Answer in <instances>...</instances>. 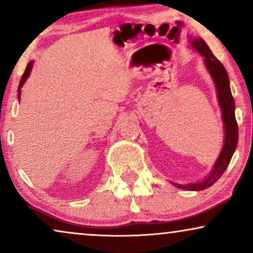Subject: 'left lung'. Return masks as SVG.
Instances as JSON below:
<instances>
[{
    "instance_id": "left-lung-1",
    "label": "left lung",
    "mask_w": 253,
    "mask_h": 253,
    "mask_svg": "<svg viewBox=\"0 0 253 253\" xmlns=\"http://www.w3.org/2000/svg\"><path fill=\"white\" fill-rule=\"evenodd\" d=\"M189 42L192 49L197 50L202 56H204V63H205L207 71L210 72L214 85H215L216 96L221 109L224 131L222 148H221L219 157L214 162L210 174L205 178L199 182L186 183V184H178V183L171 182V184L178 189L188 190V191H200V190H205L212 186L227 169L231 158H233L234 152L237 147L238 126L236 119H235V102L233 95H231L229 77H228L226 69L221 64V62L214 56L210 47L207 46V43L202 38H192L190 36Z\"/></svg>"
}]
</instances>
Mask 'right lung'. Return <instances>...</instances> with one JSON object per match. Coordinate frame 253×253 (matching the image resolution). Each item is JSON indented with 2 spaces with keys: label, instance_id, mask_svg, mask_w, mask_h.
<instances>
[{
  "label": "right lung",
  "instance_id": "obj_1",
  "mask_svg": "<svg viewBox=\"0 0 253 253\" xmlns=\"http://www.w3.org/2000/svg\"><path fill=\"white\" fill-rule=\"evenodd\" d=\"M32 68H33V61H30L29 64H27V67H26V70H25V72H24V75L22 76V79H20V82H19V86H18V100H20V93H22V91H20V88L23 87V85L25 84L26 79L29 78V76L31 75Z\"/></svg>",
  "mask_w": 253,
  "mask_h": 253
}]
</instances>
